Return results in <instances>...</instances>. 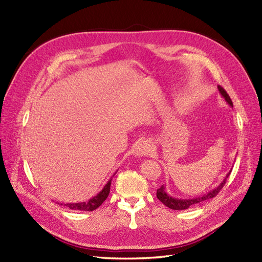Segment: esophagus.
Instances as JSON below:
<instances>
[{
  "label": "esophagus",
  "mask_w": 262,
  "mask_h": 262,
  "mask_svg": "<svg viewBox=\"0 0 262 262\" xmlns=\"http://www.w3.org/2000/svg\"><path fill=\"white\" fill-rule=\"evenodd\" d=\"M150 150H152V146H150L147 141H140L133 148V155L137 157H141L148 154Z\"/></svg>",
  "instance_id": "1"
}]
</instances>
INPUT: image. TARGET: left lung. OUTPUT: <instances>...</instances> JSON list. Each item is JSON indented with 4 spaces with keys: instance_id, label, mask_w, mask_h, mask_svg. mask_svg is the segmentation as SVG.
Listing matches in <instances>:
<instances>
[{
    "instance_id": "8db88e82",
    "label": "left lung",
    "mask_w": 262,
    "mask_h": 262,
    "mask_svg": "<svg viewBox=\"0 0 262 262\" xmlns=\"http://www.w3.org/2000/svg\"><path fill=\"white\" fill-rule=\"evenodd\" d=\"M217 90L220 92V94L223 96V98L226 100L227 104L233 107V102H232V99L229 98L228 94L225 92V90L223 89V87H221L220 85L217 86ZM229 173H231V170H229V172L226 175V177L224 178V180L221 182V184L216 187L214 188L213 190H211L210 192L205 193L201 196H196V198H193V199H178V198H173L171 195H169L167 192L165 191V186H162L161 188L157 189V192H156V196L157 199L160 200L162 203H164L166 207L171 209V210H186L190 207H192V205L196 204V203H200L202 201H205V200H210L212 199V198L215 196L220 191L221 189L224 187L225 182L229 176Z\"/></svg>"
}]
</instances>
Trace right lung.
Here are the masks:
<instances>
[{
    "mask_svg": "<svg viewBox=\"0 0 262 262\" xmlns=\"http://www.w3.org/2000/svg\"><path fill=\"white\" fill-rule=\"evenodd\" d=\"M110 185H112V179H110L106 186L102 188L101 191L97 194L93 196L87 202H81V203H66L64 207L70 208L71 210H80V211H94L96 210L98 207L102 204L110 192ZM62 204V203H61Z\"/></svg>",
    "mask_w": 262,
    "mask_h": 262,
    "instance_id": "obj_1",
    "label": "right lung"
}]
</instances>
